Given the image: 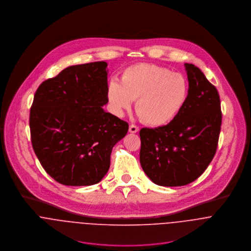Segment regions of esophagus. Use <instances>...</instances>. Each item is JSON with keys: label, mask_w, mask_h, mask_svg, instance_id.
<instances>
[{"label": "esophagus", "mask_w": 251, "mask_h": 251, "mask_svg": "<svg viewBox=\"0 0 251 251\" xmlns=\"http://www.w3.org/2000/svg\"><path fill=\"white\" fill-rule=\"evenodd\" d=\"M138 130H139V127L137 126H135V125H130L129 126V132L136 133V132H138Z\"/></svg>", "instance_id": "1"}]
</instances>
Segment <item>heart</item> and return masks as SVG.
Here are the masks:
<instances>
[{
  "label": "heart",
  "instance_id": "obj_1",
  "mask_svg": "<svg viewBox=\"0 0 251 251\" xmlns=\"http://www.w3.org/2000/svg\"><path fill=\"white\" fill-rule=\"evenodd\" d=\"M188 83L183 75L152 64H136L126 68L121 82L112 79L107 85V99L117 115L131 107L145 124L161 126L172 122L188 99Z\"/></svg>",
  "mask_w": 251,
  "mask_h": 251
}]
</instances>
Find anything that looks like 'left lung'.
<instances>
[{
    "label": "left lung",
    "mask_w": 251,
    "mask_h": 251,
    "mask_svg": "<svg viewBox=\"0 0 251 251\" xmlns=\"http://www.w3.org/2000/svg\"><path fill=\"white\" fill-rule=\"evenodd\" d=\"M188 99L168 125L140 130V163L155 184L181 186L198 179L215 156L221 128L219 95L204 73L184 64Z\"/></svg>",
    "instance_id": "obj_1"
}]
</instances>
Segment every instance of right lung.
<instances>
[{"label":"right lung","instance_id":"1","mask_svg":"<svg viewBox=\"0 0 251 251\" xmlns=\"http://www.w3.org/2000/svg\"><path fill=\"white\" fill-rule=\"evenodd\" d=\"M107 63L72 66L43 81L30 110L31 141L41 166L72 186L100 182L128 124L105 112Z\"/></svg>","mask_w":251,"mask_h":251}]
</instances>
